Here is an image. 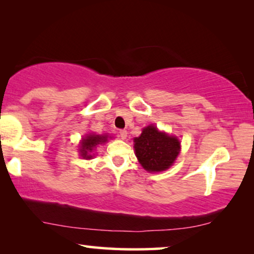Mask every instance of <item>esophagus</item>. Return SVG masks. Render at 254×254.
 <instances>
[{
	"mask_svg": "<svg viewBox=\"0 0 254 254\" xmlns=\"http://www.w3.org/2000/svg\"><path fill=\"white\" fill-rule=\"evenodd\" d=\"M119 136L123 138V140H125V138L127 137V130H125V129L119 130Z\"/></svg>",
	"mask_w": 254,
	"mask_h": 254,
	"instance_id": "esophagus-1",
	"label": "esophagus"
}]
</instances>
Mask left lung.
Returning <instances> with one entry per match:
<instances>
[{"instance_id":"1","label":"left lung","mask_w":254,"mask_h":254,"mask_svg":"<svg viewBox=\"0 0 254 254\" xmlns=\"http://www.w3.org/2000/svg\"><path fill=\"white\" fill-rule=\"evenodd\" d=\"M134 143L138 162L150 172H161L169 169L180 150L178 138L159 131L152 125L143 128L140 136L134 138Z\"/></svg>"}]
</instances>
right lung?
<instances>
[{
    "label": "right lung",
    "mask_w": 254,
    "mask_h": 254,
    "mask_svg": "<svg viewBox=\"0 0 254 254\" xmlns=\"http://www.w3.org/2000/svg\"><path fill=\"white\" fill-rule=\"evenodd\" d=\"M106 138L107 136H105V135H93V134L88 135V136H86L81 143V149H79L81 155L84 158H91L92 156L90 155L89 152H91L93 149L96 148L97 144L105 142Z\"/></svg>",
    "instance_id": "obj_1"
}]
</instances>
